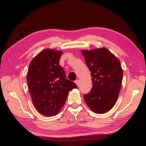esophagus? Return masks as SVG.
<instances>
[{
	"label": "esophagus",
	"mask_w": 146,
	"mask_h": 146,
	"mask_svg": "<svg viewBox=\"0 0 146 146\" xmlns=\"http://www.w3.org/2000/svg\"><path fill=\"white\" fill-rule=\"evenodd\" d=\"M75 84H76V86H79V85H80V81H79V80H76L75 81Z\"/></svg>",
	"instance_id": "obj_1"
}]
</instances>
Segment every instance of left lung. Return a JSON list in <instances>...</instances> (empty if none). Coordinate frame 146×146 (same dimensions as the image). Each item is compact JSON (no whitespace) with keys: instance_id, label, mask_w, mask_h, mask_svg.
Segmentation results:
<instances>
[{"instance_id":"obj_1","label":"left lung","mask_w":146,"mask_h":146,"mask_svg":"<svg viewBox=\"0 0 146 146\" xmlns=\"http://www.w3.org/2000/svg\"><path fill=\"white\" fill-rule=\"evenodd\" d=\"M81 53L91 71L93 82L90 93L84 98L94 113L103 114L111 110L119 95L123 77L120 62L104 47L83 49Z\"/></svg>"}]
</instances>
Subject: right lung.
Wrapping results in <instances>:
<instances>
[{
  "mask_svg": "<svg viewBox=\"0 0 146 146\" xmlns=\"http://www.w3.org/2000/svg\"><path fill=\"white\" fill-rule=\"evenodd\" d=\"M62 51L46 49L32 59L27 73V82L33 104L47 117L58 114L65 104L69 91L77 86L66 78L59 65Z\"/></svg>",
  "mask_w": 146,
  "mask_h": 146,
  "instance_id": "add662e5",
  "label": "right lung"
}]
</instances>
